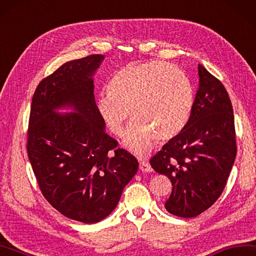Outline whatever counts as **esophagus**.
<instances>
[{
    "mask_svg": "<svg viewBox=\"0 0 256 256\" xmlns=\"http://www.w3.org/2000/svg\"><path fill=\"white\" fill-rule=\"evenodd\" d=\"M140 170L144 171V172H150V171H152V168L151 166L148 164V161L144 159H140Z\"/></svg>",
    "mask_w": 256,
    "mask_h": 256,
    "instance_id": "1",
    "label": "esophagus"
}]
</instances>
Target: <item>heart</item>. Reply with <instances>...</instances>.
Listing matches in <instances>:
<instances>
[{"label":"heart","mask_w":256,"mask_h":256,"mask_svg":"<svg viewBox=\"0 0 256 256\" xmlns=\"http://www.w3.org/2000/svg\"><path fill=\"white\" fill-rule=\"evenodd\" d=\"M194 105V92L182 70L164 60L126 64L108 82L96 108L114 136H120L130 118L136 122L125 138L134 152L150 150L159 138L168 141L187 125Z\"/></svg>","instance_id":"b5f03b06"}]
</instances>
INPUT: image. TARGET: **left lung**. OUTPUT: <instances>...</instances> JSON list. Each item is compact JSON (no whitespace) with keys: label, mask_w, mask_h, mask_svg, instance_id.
<instances>
[{"label":"left lung","mask_w":256,"mask_h":256,"mask_svg":"<svg viewBox=\"0 0 256 256\" xmlns=\"http://www.w3.org/2000/svg\"><path fill=\"white\" fill-rule=\"evenodd\" d=\"M199 88L187 125L151 158L172 184L166 209L192 218L212 206L224 190L236 156L233 106L226 88L198 64Z\"/></svg>","instance_id":"8db88e82"}]
</instances>
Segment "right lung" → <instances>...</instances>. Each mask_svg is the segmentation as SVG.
<instances>
[{"label":"right lung","instance_id":"1","mask_svg":"<svg viewBox=\"0 0 256 256\" xmlns=\"http://www.w3.org/2000/svg\"><path fill=\"white\" fill-rule=\"evenodd\" d=\"M104 60L90 54L44 78L32 97L26 151L44 197L70 220L92 224L108 216L136 174V158L105 132L92 76ZM68 106L76 114H58Z\"/></svg>","mask_w":256,"mask_h":256}]
</instances>
